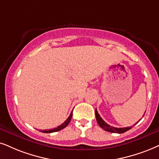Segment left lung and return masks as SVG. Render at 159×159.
Returning a JSON list of instances; mask_svg holds the SVG:
<instances>
[{"mask_svg":"<svg viewBox=\"0 0 159 159\" xmlns=\"http://www.w3.org/2000/svg\"><path fill=\"white\" fill-rule=\"evenodd\" d=\"M144 114H145V113H144ZM95 116H96V120H97V122H98V125H100V127H101L103 130H106V131L111 132V133L123 134V133H125V132L127 131V130H130V128H131L134 126L133 125V126H131V127H126V128H114V127H112V126L109 125L106 123V122L104 121V120L102 119L101 117H100V116L99 115V114H98V112L96 108H95ZM139 122H136V123H138Z\"/></svg>","mask_w":159,"mask_h":159,"instance_id":"8db88e82","label":"left lung"}]
</instances>
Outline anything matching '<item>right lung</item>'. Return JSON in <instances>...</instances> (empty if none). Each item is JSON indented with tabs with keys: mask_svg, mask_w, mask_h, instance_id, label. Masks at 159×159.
Masks as SVG:
<instances>
[{
	"mask_svg": "<svg viewBox=\"0 0 159 159\" xmlns=\"http://www.w3.org/2000/svg\"><path fill=\"white\" fill-rule=\"evenodd\" d=\"M72 116H73V112H71L70 113V115L69 116V117L67 118V120H65V122H63L61 125H59L57 128H53V129H49V130H39L41 132H43V133H53V132H57L59 131V130H61L63 129V128H65V127H67L68 125V124L70 123V120H71V118H72Z\"/></svg>",
	"mask_w": 159,
	"mask_h": 159,
	"instance_id": "obj_1",
	"label": "right lung"
}]
</instances>
